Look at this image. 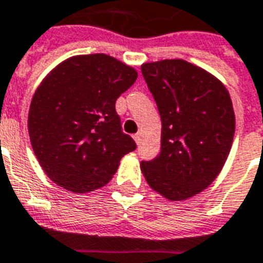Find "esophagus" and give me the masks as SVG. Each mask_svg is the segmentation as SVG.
Instances as JSON below:
<instances>
[{
	"label": "esophagus",
	"mask_w": 263,
	"mask_h": 263,
	"mask_svg": "<svg viewBox=\"0 0 263 263\" xmlns=\"http://www.w3.org/2000/svg\"><path fill=\"white\" fill-rule=\"evenodd\" d=\"M134 139H135L136 145H139V143H140V134H136V135H134Z\"/></svg>",
	"instance_id": "1"
}]
</instances>
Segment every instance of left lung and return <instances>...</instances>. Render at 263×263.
Segmentation results:
<instances>
[{
    "mask_svg": "<svg viewBox=\"0 0 263 263\" xmlns=\"http://www.w3.org/2000/svg\"><path fill=\"white\" fill-rule=\"evenodd\" d=\"M161 117V152L140 170L171 201L193 197L219 175L233 143V105L225 85L182 59L142 65Z\"/></svg>",
    "mask_w": 263,
    "mask_h": 263,
    "instance_id": "1",
    "label": "left lung"
}]
</instances>
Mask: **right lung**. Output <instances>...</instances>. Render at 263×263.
<instances>
[{
	"instance_id": "1",
	"label": "right lung",
	"mask_w": 263,
	"mask_h": 263,
	"mask_svg": "<svg viewBox=\"0 0 263 263\" xmlns=\"http://www.w3.org/2000/svg\"><path fill=\"white\" fill-rule=\"evenodd\" d=\"M136 78L131 66L93 53L66 59L38 85L29 110L30 142L56 185L73 193L93 192L136 149L116 111L117 98Z\"/></svg>"
}]
</instances>
